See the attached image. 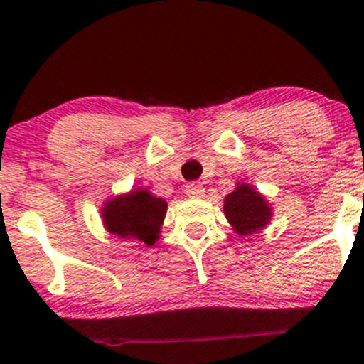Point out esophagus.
Wrapping results in <instances>:
<instances>
[{"instance_id": "34e87169", "label": "esophagus", "mask_w": 364, "mask_h": 364, "mask_svg": "<svg viewBox=\"0 0 364 364\" xmlns=\"http://www.w3.org/2000/svg\"><path fill=\"white\" fill-rule=\"evenodd\" d=\"M186 193H187V197H191V198H202L203 196H205V188H203L202 183L193 182V183H188V186L186 187Z\"/></svg>"}]
</instances>
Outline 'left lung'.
<instances>
[{
    "instance_id": "1",
    "label": "left lung",
    "mask_w": 364,
    "mask_h": 364,
    "mask_svg": "<svg viewBox=\"0 0 364 364\" xmlns=\"http://www.w3.org/2000/svg\"><path fill=\"white\" fill-rule=\"evenodd\" d=\"M223 212L233 232L240 237L263 230L273 217L267 197L247 182H238L233 192L225 197Z\"/></svg>"
}]
</instances>
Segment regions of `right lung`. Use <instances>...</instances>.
<instances>
[{"label":"right lung","instance_id":"right-lung-1","mask_svg":"<svg viewBox=\"0 0 364 364\" xmlns=\"http://www.w3.org/2000/svg\"><path fill=\"white\" fill-rule=\"evenodd\" d=\"M167 202L149 188H132L109 198L101 208L102 225L124 240H137L152 247L161 237Z\"/></svg>","mask_w":364,"mask_h":364}]
</instances>
